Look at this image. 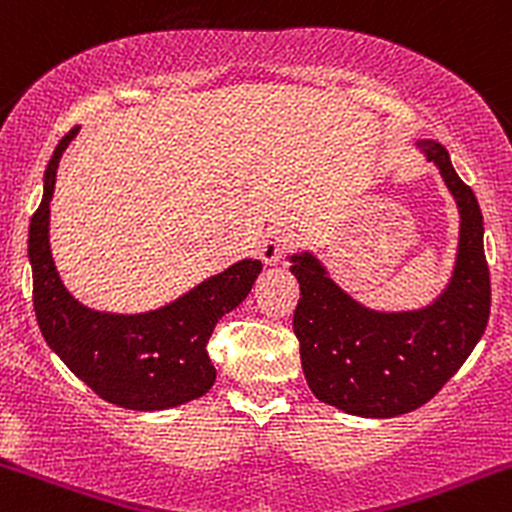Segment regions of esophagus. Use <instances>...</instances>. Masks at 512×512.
<instances>
[{"label": "esophagus", "instance_id": "34e87169", "mask_svg": "<svg viewBox=\"0 0 512 512\" xmlns=\"http://www.w3.org/2000/svg\"><path fill=\"white\" fill-rule=\"evenodd\" d=\"M294 247V235L286 228H269L265 235H262L260 243V257L267 262V265H277V262H284L286 255Z\"/></svg>", "mask_w": 512, "mask_h": 512}]
</instances>
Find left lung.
<instances>
[{"instance_id":"8db88e82","label":"left lung","mask_w":512,"mask_h":512,"mask_svg":"<svg viewBox=\"0 0 512 512\" xmlns=\"http://www.w3.org/2000/svg\"><path fill=\"white\" fill-rule=\"evenodd\" d=\"M462 216L452 282L432 306L374 313L330 282L316 257H291L301 296L294 311L301 364L318 401L364 418H393L428 403L471 355L491 311L484 216L440 143L425 140Z\"/></svg>"}]
</instances>
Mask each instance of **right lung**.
I'll return each mask as SVG.
<instances>
[{"mask_svg":"<svg viewBox=\"0 0 512 512\" xmlns=\"http://www.w3.org/2000/svg\"><path fill=\"white\" fill-rule=\"evenodd\" d=\"M75 133L72 128L50 157L43 201L28 228L33 308L43 338L104 401L131 411H162L194 401L216 381L206 352L213 328L250 294L262 262H235L182 299L143 316H109L80 306L60 282L48 245L55 172Z\"/></svg>","mask_w":512,"mask_h":512,"instance_id":"1","label":"right lung"}]
</instances>
